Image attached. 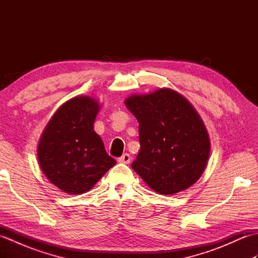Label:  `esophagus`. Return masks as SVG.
<instances>
[{
    "label": "esophagus",
    "instance_id": "obj_1",
    "mask_svg": "<svg viewBox=\"0 0 258 258\" xmlns=\"http://www.w3.org/2000/svg\"><path fill=\"white\" fill-rule=\"evenodd\" d=\"M118 163H123V164H128L131 162V155L127 154V153H125L120 157H118Z\"/></svg>",
    "mask_w": 258,
    "mask_h": 258
}]
</instances>
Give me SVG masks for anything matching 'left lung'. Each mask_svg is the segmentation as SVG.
I'll return each instance as SVG.
<instances>
[{
  "mask_svg": "<svg viewBox=\"0 0 258 258\" xmlns=\"http://www.w3.org/2000/svg\"><path fill=\"white\" fill-rule=\"evenodd\" d=\"M125 105L139 120L141 150L132 168L156 193L172 195L197 182L211 142L193 105L176 91L131 95Z\"/></svg>",
  "mask_w": 258,
  "mask_h": 258,
  "instance_id": "1",
  "label": "left lung"
}]
</instances>
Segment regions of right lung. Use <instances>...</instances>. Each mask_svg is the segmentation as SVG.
Returning a JSON list of instances; mask_svg holds the SVG:
<instances>
[{
  "label": "right lung",
  "mask_w": 258,
  "mask_h": 258,
  "mask_svg": "<svg viewBox=\"0 0 258 258\" xmlns=\"http://www.w3.org/2000/svg\"><path fill=\"white\" fill-rule=\"evenodd\" d=\"M98 111L100 104L94 98H71L53 115L38 142L42 171L64 193H86L116 164L94 132Z\"/></svg>",
  "instance_id": "right-lung-1"
}]
</instances>
